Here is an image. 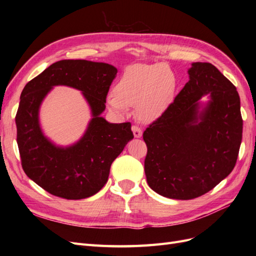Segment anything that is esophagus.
<instances>
[{"label": "esophagus", "instance_id": "esophagus-1", "mask_svg": "<svg viewBox=\"0 0 256 256\" xmlns=\"http://www.w3.org/2000/svg\"><path fill=\"white\" fill-rule=\"evenodd\" d=\"M132 131H134V136L136 138H141L142 136V129L141 127H138L136 125L132 126Z\"/></svg>", "mask_w": 256, "mask_h": 256}]
</instances>
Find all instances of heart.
I'll use <instances>...</instances> for the list:
<instances>
[{
  "instance_id": "b5f03b06",
  "label": "heart",
  "mask_w": 256,
  "mask_h": 256,
  "mask_svg": "<svg viewBox=\"0 0 256 256\" xmlns=\"http://www.w3.org/2000/svg\"><path fill=\"white\" fill-rule=\"evenodd\" d=\"M176 78L164 64H136L127 67L108 98L111 110L124 113L136 106L143 120H152L164 112L174 95Z\"/></svg>"
}]
</instances>
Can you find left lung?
I'll return each mask as SVG.
<instances>
[{"mask_svg": "<svg viewBox=\"0 0 256 256\" xmlns=\"http://www.w3.org/2000/svg\"><path fill=\"white\" fill-rule=\"evenodd\" d=\"M188 72L190 80L143 134L147 184L176 200L198 198L224 180L242 138L235 85L210 63H193ZM207 94L212 102L198 116L197 102Z\"/></svg>", "mask_w": 256, "mask_h": 256, "instance_id": "left-lung-1", "label": "left lung"}]
</instances>
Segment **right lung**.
Segmentation results:
<instances>
[{
  "label": "right lung",
  "mask_w": 256,
  "mask_h": 256,
  "mask_svg": "<svg viewBox=\"0 0 256 256\" xmlns=\"http://www.w3.org/2000/svg\"><path fill=\"white\" fill-rule=\"evenodd\" d=\"M118 69L106 63L63 60L26 83L16 114L17 143L24 173L50 194L67 200L94 196L106 184L112 162L134 138L129 122L110 124L100 114ZM54 84L82 90L94 118L80 142L68 149L54 146L42 134L38 109Z\"/></svg>",
  "instance_id": "add662e5"
}]
</instances>
